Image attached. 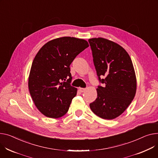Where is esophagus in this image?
Returning a JSON list of instances; mask_svg holds the SVG:
<instances>
[{"label": "esophagus", "instance_id": "esophagus-1", "mask_svg": "<svg viewBox=\"0 0 158 158\" xmlns=\"http://www.w3.org/2000/svg\"><path fill=\"white\" fill-rule=\"evenodd\" d=\"M85 90H86L85 88H79V91L81 93L84 92Z\"/></svg>", "mask_w": 158, "mask_h": 158}]
</instances>
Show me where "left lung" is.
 <instances>
[{"mask_svg":"<svg viewBox=\"0 0 158 158\" xmlns=\"http://www.w3.org/2000/svg\"><path fill=\"white\" fill-rule=\"evenodd\" d=\"M88 42L99 82L103 85L98 86L97 98L89 107L100 118L113 119L127 109L135 95L132 61L125 49L112 41L93 38Z\"/></svg>","mask_w":158,"mask_h":158,"instance_id":"8db88e82","label":"left lung"}]
</instances>
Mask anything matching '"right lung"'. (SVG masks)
I'll return each instance as SVG.
<instances>
[{"label": "right lung", "instance_id": "1", "mask_svg": "<svg viewBox=\"0 0 158 158\" xmlns=\"http://www.w3.org/2000/svg\"><path fill=\"white\" fill-rule=\"evenodd\" d=\"M88 42L64 37L52 40L37 52L28 79L30 95L39 110L46 117L59 118L69 110L77 89L71 86L70 65Z\"/></svg>", "mask_w": 158, "mask_h": 158}]
</instances>
